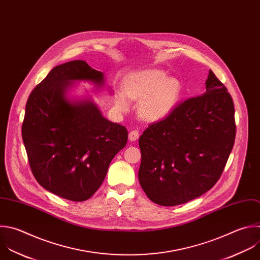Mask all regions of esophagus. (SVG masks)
I'll return each instance as SVG.
<instances>
[{
    "label": "esophagus",
    "mask_w": 260,
    "mask_h": 260,
    "mask_svg": "<svg viewBox=\"0 0 260 260\" xmlns=\"http://www.w3.org/2000/svg\"><path fill=\"white\" fill-rule=\"evenodd\" d=\"M139 132L138 131H132L129 134H128V140L131 142H135L136 140H138L139 138Z\"/></svg>",
    "instance_id": "1"
}]
</instances>
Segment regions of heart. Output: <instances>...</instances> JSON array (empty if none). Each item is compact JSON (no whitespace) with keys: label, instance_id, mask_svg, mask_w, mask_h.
Masks as SVG:
<instances>
[{"label":"heart","instance_id":"heart-1","mask_svg":"<svg viewBox=\"0 0 260 260\" xmlns=\"http://www.w3.org/2000/svg\"><path fill=\"white\" fill-rule=\"evenodd\" d=\"M124 91L128 98L140 101L138 111L147 121H157L166 117L179 104L183 86L179 79L168 77L159 69L135 72L127 76ZM118 110L126 111L128 104L122 95L115 100Z\"/></svg>","mask_w":260,"mask_h":260}]
</instances>
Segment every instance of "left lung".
<instances>
[{
  "label": "left lung",
  "mask_w": 260,
  "mask_h": 260,
  "mask_svg": "<svg viewBox=\"0 0 260 260\" xmlns=\"http://www.w3.org/2000/svg\"><path fill=\"white\" fill-rule=\"evenodd\" d=\"M205 84L204 94L178 105L139 139V182L158 205L184 204L209 191L233 149V99L211 70Z\"/></svg>",
  "instance_id": "1"
}]
</instances>
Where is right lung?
Segmentation results:
<instances>
[{
	"label": "right lung",
	"mask_w": 260,
	"mask_h": 260,
	"mask_svg": "<svg viewBox=\"0 0 260 260\" xmlns=\"http://www.w3.org/2000/svg\"><path fill=\"white\" fill-rule=\"evenodd\" d=\"M78 82L105 89L103 72L83 60L54 67L28 97L22 139L38 183L70 201L91 198L102 185L114 156L127 142L125 126L103 116ZM112 94L111 88H107Z\"/></svg>",
	"instance_id": "1"
}]
</instances>
